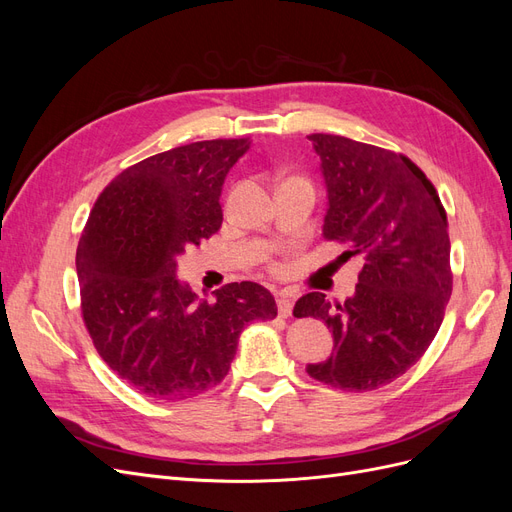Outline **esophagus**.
Instances as JSON below:
<instances>
[{
    "mask_svg": "<svg viewBox=\"0 0 512 512\" xmlns=\"http://www.w3.org/2000/svg\"><path fill=\"white\" fill-rule=\"evenodd\" d=\"M292 305H294V292L290 290L277 292V312H280V316L288 318L292 314Z\"/></svg>",
    "mask_w": 512,
    "mask_h": 512,
    "instance_id": "obj_1",
    "label": "esophagus"
}]
</instances>
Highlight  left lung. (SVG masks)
I'll return each mask as SVG.
<instances>
[{
	"instance_id": "left-lung-1",
	"label": "left lung",
	"mask_w": 512,
	"mask_h": 512,
	"mask_svg": "<svg viewBox=\"0 0 512 512\" xmlns=\"http://www.w3.org/2000/svg\"><path fill=\"white\" fill-rule=\"evenodd\" d=\"M329 207L322 237L346 243L363 269L352 297L331 303L309 292L297 318L333 331L327 361L307 374L342 391H376L421 359L453 292L446 211L433 183L401 153L335 134H309Z\"/></svg>"
}]
</instances>
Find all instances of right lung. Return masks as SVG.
Returning <instances> with one entry per match:
<instances>
[{
  "mask_svg": "<svg viewBox=\"0 0 512 512\" xmlns=\"http://www.w3.org/2000/svg\"><path fill=\"white\" fill-rule=\"evenodd\" d=\"M250 138H218L156 153L98 196L76 250L81 312L98 354L132 389L188 399L220 384L239 335L273 320V294L226 284L198 301L177 280V258L222 226L220 194Z\"/></svg>",
  "mask_w": 512,
  "mask_h": 512,
  "instance_id": "add662e5",
  "label": "right lung"
}]
</instances>
